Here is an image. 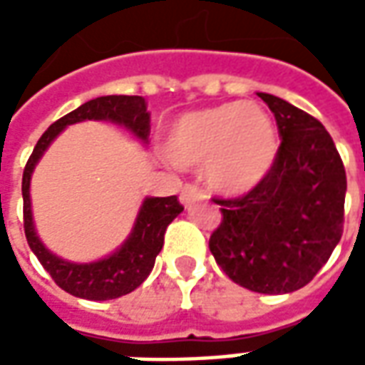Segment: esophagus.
Returning a JSON list of instances; mask_svg holds the SVG:
<instances>
[{
    "label": "esophagus",
    "instance_id": "34e87169",
    "mask_svg": "<svg viewBox=\"0 0 365 365\" xmlns=\"http://www.w3.org/2000/svg\"><path fill=\"white\" fill-rule=\"evenodd\" d=\"M201 199H205V195H203V191L199 190V187H195V185H185L182 190V195H180V201H182V205L185 207V209H190L195 201H201Z\"/></svg>",
    "mask_w": 365,
    "mask_h": 365
}]
</instances>
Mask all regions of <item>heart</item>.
<instances>
[{
	"mask_svg": "<svg viewBox=\"0 0 365 365\" xmlns=\"http://www.w3.org/2000/svg\"><path fill=\"white\" fill-rule=\"evenodd\" d=\"M164 152L178 166H201L215 193L238 197L268 178L279 136L262 105L229 101L180 115L168 128Z\"/></svg>",
	"mask_w": 365,
	"mask_h": 365,
	"instance_id": "heart-1",
	"label": "heart"
}]
</instances>
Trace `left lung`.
I'll list each match as a JSON object with an SVG mask.
<instances>
[{
	"label": "left lung",
	"instance_id": "obj_1",
	"mask_svg": "<svg viewBox=\"0 0 365 365\" xmlns=\"http://www.w3.org/2000/svg\"><path fill=\"white\" fill-rule=\"evenodd\" d=\"M282 136L274 168L248 195L217 201L209 248L225 274L256 293L301 289L342 237L346 172L329 130L282 97L258 91Z\"/></svg>",
	"mask_w": 365,
	"mask_h": 365
}]
</instances>
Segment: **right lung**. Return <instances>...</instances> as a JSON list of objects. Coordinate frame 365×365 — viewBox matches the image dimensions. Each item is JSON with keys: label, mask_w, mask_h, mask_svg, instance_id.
Segmentation results:
<instances>
[{"label": "right lung", "mask_w": 365, "mask_h": 365, "mask_svg": "<svg viewBox=\"0 0 365 365\" xmlns=\"http://www.w3.org/2000/svg\"><path fill=\"white\" fill-rule=\"evenodd\" d=\"M83 120H107L127 128L140 144H148L150 135V115L146 111L144 97L140 96H101L90 99L62 119L46 128L35 150L29 158L23 172V217H25V237L43 268L51 277L68 291L70 295L90 301L117 299L135 291L148 277L154 268L156 256L164 246V232L170 222L182 213L183 207L175 195L170 197H144L136 213L135 225L119 248L93 262H72L46 248L33 219L31 203V178L44 152L48 150L58 135L70 125Z\"/></svg>", "instance_id": "right-lung-1"}]
</instances>
